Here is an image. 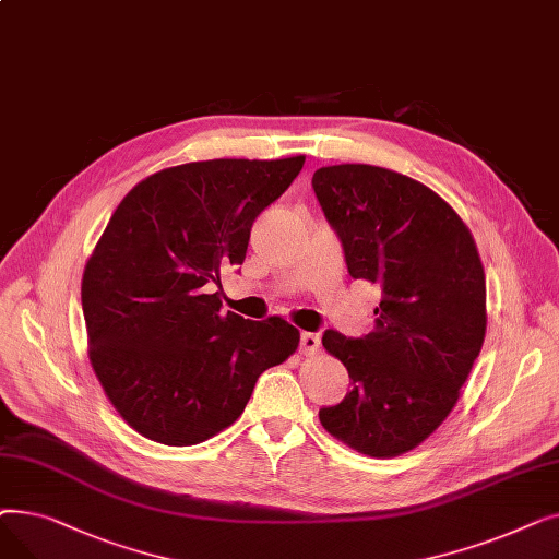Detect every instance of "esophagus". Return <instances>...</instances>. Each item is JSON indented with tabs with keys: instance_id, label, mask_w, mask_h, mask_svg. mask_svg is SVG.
I'll use <instances>...</instances> for the list:
<instances>
[{
	"instance_id": "esophagus-1",
	"label": "esophagus",
	"mask_w": 559,
	"mask_h": 559,
	"mask_svg": "<svg viewBox=\"0 0 559 559\" xmlns=\"http://www.w3.org/2000/svg\"><path fill=\"white\" fill-rule=\"evenodd\" d=\"M319 344L321 340L317 333H301V350L306 356H314L319 350Z\"/></svg>"
}]
</instances>
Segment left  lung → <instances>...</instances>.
Wrapping results in <instances>:
<instances>
[{
  "instance_id": "obj_1",
  "label": "left lung",
  "mask_w": 559,
  "mask_h": 559,
  "mask_svg": "<svg viewBox=\"0 0 559 559\" xmlns=\"http://www.w3.org/2000/svg\"><path fill=\"white\" fill-rule=\"evenodd\" d=\"M348 274L378 283L373 331L321 344L344 362L350 390L319 421L346 447L394 457L419 447L457 403L487 329L485 270L472 230L424 183L373 165L312 176Z\"/></svg>"
}]
</instances>
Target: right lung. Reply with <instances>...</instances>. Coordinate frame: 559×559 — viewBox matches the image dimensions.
I'll list each match as a JSON object with an SVG mask.
<instances>
[{"instance_id": "obj_1", "label": "right lung", "mask_w": 559, "mask_h": 559, "mask_svg": "<svg viewBox=\"0 0 559 559\" xmlns=\"http://www.w3.org/2000/svg\"><path fill=\"white\" fill-rule=\"evenodd\" d=\"M306 156L217 158L160 169L117 205L85 262L87 356L108 401L142 437L192 447L245 413L258 376L299 331L222 310V270L245 262L255 217Z\"/></svg>"}]
</instances>
